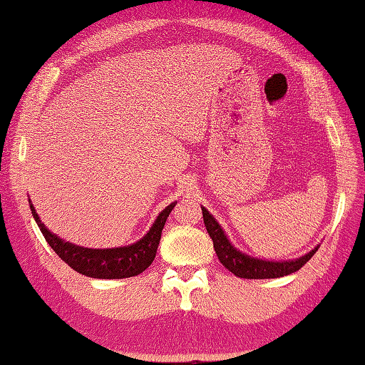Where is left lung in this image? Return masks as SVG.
Listing matches in <instances>:
<instances>
[{
	"mask_svg": "<svg viewBox=\"0 0 365 365\" xmlns=\"http://www.w3.org/2000/svg\"><path fill=\"white\" fill-rule=\"evenodd\" d=\"M203 212V222L208 235L212 240L215 245V251L217 254V259L221 260V264L232 272L238 278L246 279H265V278H279L291 274L294 272L300 270L308 260L313 257V254L318 251L319 245L313 247L310 252L304 254L302 257L292 259V260H267V259H257L252 257L250 254H245L243 251L237 250L232 245L229 237L225 235V232L219 222L215 219V216L210 215V211L202 206Z\"/></svg>",
	"mask_w": 365,
	"mask_h": 365,
	"instance_id": "1",
	"label": "left lung"
}]
</instances>
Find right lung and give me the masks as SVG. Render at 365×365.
I'll return each instance as SVG.
<instances>
[{
  "instance_id": "right-lung-1",
  "label": "right lung",
  "mask_w": 365,
  "mask_h": 365,
  "mask_svg": "<svg viewBox=\"0 0 365 365\" xmlns=\"http://www.w3.org/2000/svg\"><path fill=\"white\" fill-rule=\"evenodd\" d=\"M29 203L31 215L34 217V221H36L41 233H43L46 242L49 243L52 250L57 252V256L61 260H65V262L78 273L98 279L130 278L136 277V274L146 270V268L153 264L157 247H159L160 243L163 225L167 222L171 210H173L176 205V202L168 205L167 208L157 216L146 235L138 240L136 243L119 247H106V250H92V247H84L65 242L63 238L55 235V233L47 229L44 222L41 221V217L38 216V212L34 210L30 198Z\"/></svg>"
}]
</instances>
